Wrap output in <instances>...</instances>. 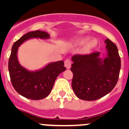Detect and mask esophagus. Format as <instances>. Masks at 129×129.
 Wrapping results in <instances>:
<instances>
[{"label": "esophagus", "instance_id": "1", "mask_svg": "<svg viewBox=\"0 0 129 129\" xmlns=\"http://www.w3.org/2000/svg\"><path fill=\"white\" fill-rule=\"evenodd\" d=\"M71 64H72V62L70 59H67V60H65V61H64V66H65V67L67 68V69L70 68V67H71Z\"/></svg>", "mask_w": 129, "mask_h": 129}]
</instances>
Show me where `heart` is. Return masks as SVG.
Instances as JSON below:
<instances>
[{
  "instance_id": "b5f03b06",
  "label": "heart",
  "mask_w": 129,
  "mask_h": 129,
  "mask_svg": "<svg viewBox=\"0 0 129 129\" xmlns=\"http://www.w3.org/2000/svg\"><path fill=\"white\" fill-rule=\"evenodd\" d=\"M88 41V39L87 38H81L80 39L78 40V41H77V43H78L79 44H85V43H86V41ZM93 46H94V43H93V41H92V40H90V41H88L86 43V44H85V48H86V49H87V50H89V49H91L92 47H93Z\"/></svg>"
}]
</instances>
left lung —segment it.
I'll return each mask as SVG.
<instances>
[{
	"instance_id": "left-lung-1",
	"label": "left lung",
	"mask_w": 129,
	"mask_h": 129,
	"mask_svg": "<svg viewBox=\"0 0 129 129\" xmlns=\"http://www.w3.org/2000/svg\"><path fill=\"white\" fill-rule=\"evenodd\" d=\"M105 59L99 52L89 55H75L70 68L73 73L72 87L78 98L94 101L112 90L118 82L121 59L116 44L107 39Z\"/></svg>"
}]
</instances>
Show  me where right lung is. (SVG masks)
Here are the masks:
<instances>
[{"instance_id":"add662e5","label":"right lung","mask_w":129,"mask_h":129,"mask_svg":"<svg viewBox=\"0 0 129 129\" xmlns=\"http://www.w3.org/2000/svg\"><path fill=\"white\" fill-rule=\"evenodd\" d=\"M50 37L45 31H34L24 34L12 46L8 62L10 79L15 90L26 98L39 100L46 98L52 91L57 77L66 70L63 61L50 62L35 71H29L19 63L18 49L22 43L30 39L46 40Z\"/></svg>"}]
</instances>
